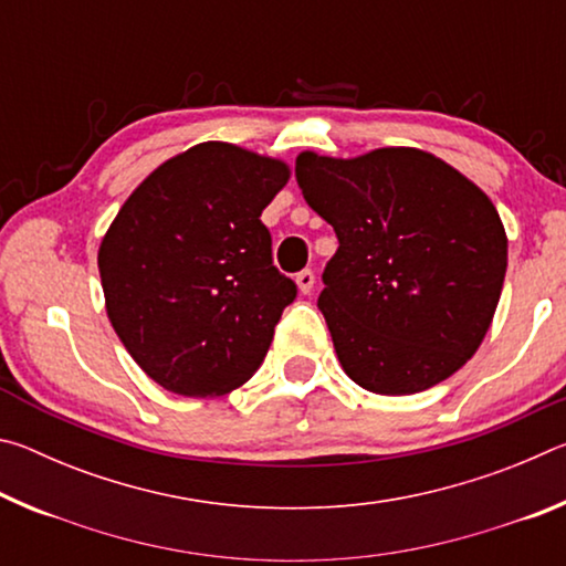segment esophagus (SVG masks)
I'll list each match as a JSON object with an SVG mask.
<instances>
[{
	"label": "esophagus",
	"mask_w": 566,
	"mask_h": 566,
	"mask_svg": "<svg viewBox=\"0 0 566 566\" xmlns=\"http://www.w3.org/2000/svg\"><path fill=\"white\" fill-rule=\"evenodd\" d=\"M294 282H296V286H300L302 294H310L314 290V272L312 270H302L300 274L294 276Z\"/></svg>",
	"instance_id": "1"
}]
</instances>
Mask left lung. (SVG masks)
Here are the masks:
<instances>
[{
	"mask_svg": "<svg viewBox=\"0 0 566 566\" xmlns=\"http://www.w3.org/2000/svg\"><path fill=\"white\" fill-rule=\"evenodd\" d=\"M296 181L339 239L319 310L347 377L399 397L464 367L494 319L506 272L492 199L415 147L352 159L302 151Z\"/></svg>",
	"mask_w": 566,
	"mask_h": 566,
	"instance_id": "obj_1",
	"label": "left lung"
}]
</instances>
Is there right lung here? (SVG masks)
<instances>
[{"label":"right lung","instance_id":"obj_1","mask_svg":"<svg viewBox=\"0 0 566 566\" xmlns=\"http://www.w3.org/2000/svg\"><path fill=\"white\" fill-rule=\"evenodd\" d=\"M290 175L282 159L202 142L159 165L114 217L97 254L104 306L157 385L222 397L260 369L296 296L260 219Z\"/></svg>","mask_w":566,"mask_h":566}]
</instances>
